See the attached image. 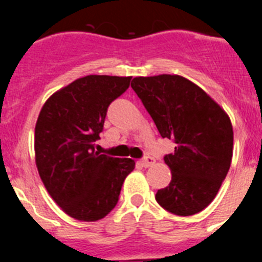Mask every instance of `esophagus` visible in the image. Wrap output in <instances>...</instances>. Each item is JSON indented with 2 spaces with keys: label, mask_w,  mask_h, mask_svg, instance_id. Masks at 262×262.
<instances>
[{
  "label": "esophagus",
  "mask_w": 262,
  "mask_h": 262,
  "mask_svg": "<svg viewBox=\"0 0 262 262\" xmlns=\"http://www.w3.org/2000/svg\"><path fill=\"white\" fill-rule=\"evenodd\" d=\"M139 163H140V165H142V166H144V168H148V166L154 165L155 159H154V157H151V156H147V157H144V159L140 160Z\"/></svg>",
  "instance_id": "1"
}]
</instances>
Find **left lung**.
Wrapping results in <instances>:
<instances>
[{"label": "left lung", "mask_w": 262, "mask_h": 262, "mask_svg": "<svg viewBox=\"0 0 262 262\" xmlns=\"http://www.w3.org/2000/svg\"><path fill=\"white\" fill-rule=\"evenodd\" d=\"M131 88L160 135L176 143L174 152L164 156L172 181L157 190V203L180 216L202 211L212 202L230 169L233 151L230 118L206 92L181 76L135 77Z\"/></svg>", "instance_id": "1"}]
</instances>
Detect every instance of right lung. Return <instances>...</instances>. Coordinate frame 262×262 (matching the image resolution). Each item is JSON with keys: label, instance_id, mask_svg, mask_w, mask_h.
<instances>
[{"label": "right lung", "instance_id": "1", "mask_svg": "<svg viewBox=\"0 0 262 262\" xmlns=\"http://www.w3.org/2000/svg\"><path fill=\"white\" fill-rule=\"evenodd\" d=\"M131 77L90 75L50 97L35 126L38 172L53 201L77 221L96 222L117 206L135 161L101 155L110 103L128 89Z\"/></svg>", "mask_w": 262, "mask_h": 262}]
</instances>
